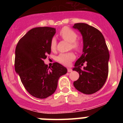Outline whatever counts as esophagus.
Returning <instances> with one entry per match:
<instances>
[{
    "label": "esophagus",
    "instance_id": "34e87169",
    "mask_svg": "<svg viewBox=\"0 0 123 123\" xmlns=\"http://www.w3.org/2000/svg\"><path fill=\"white\" fill-rule=\"evenodd\" d=\"M71 71H72V69H71V68H68V72L70 73L71 72Z\"/></svg>",
    "mask_w": 123,
    "mask_h": 123
}]
</instances>
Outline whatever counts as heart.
<instances>
[{"instance_id": "1", "label": "heart", "mask_w": 123, "mask_h": 123, "mask_svg": "<svg viewBox=\"0 0 123 123\" xmlns=\"http://www.w3.org/2000/svg\"><path fill=\"white\" fill-rule=\"evenodd\" d=\"M60 35L65 41L70 42V47L75 50H79L80 44L76 42L78 35L76 32L68 27H65L60 32ZM50 49L52 51H55L56 49V41L53 38L50 42ZM75 58V55L73 52H68L65 54H60L57 56V61L64 65H70L71 62Z\"/></svg>"}]
</instances>
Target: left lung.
Listing matches in <instances>:
<instances>
[{
    "label": "left lung",
    "instance_id": "1",
    "mask_svg": "<svg viewBox=\"0 0 123 123\" xmlns=\"http://www.w3.org/2000/svg\"><path fill=\"white\" fill-rule=\"evenodd\" d=\"M82 37V54L74 64L73 71L79 78L73 82L74 87L85 94H92L103 87L108 77L110 55L105 38L100 31L86 23H76L73 26ZM86 67L82 68L83 63Z\"/></svg>",
    "mask_w": 123,
    "mask_h": 123
}]
</instances>
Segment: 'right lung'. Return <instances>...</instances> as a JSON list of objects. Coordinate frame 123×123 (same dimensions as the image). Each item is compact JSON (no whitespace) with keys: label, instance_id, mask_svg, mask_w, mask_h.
Listing matches in <instances>:
<instances>
[{"label":"right lung","instance_id":"obj_1","mask_svg":"<svg viewBox=\"0 0 123 123\" xmlns=\"http://www.w3.org/2000/svg\"><path fill=\"white\" fill-rule=\"evenodd\" d=\"M55 32L50 27L32 28L19 40L15 49V71L26 91L38 98L54 94L60 77L67 73L58 63L51 68L44 63L46 55L50 54V42Z\"/></svg>","mask_w":123,"mask_h":123}]
</instances>
